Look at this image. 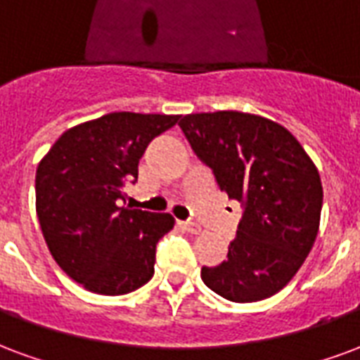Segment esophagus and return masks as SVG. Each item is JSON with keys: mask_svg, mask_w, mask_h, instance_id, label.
I'll list each match as a JSON object with an SVG mask.
<instances>
[{"mask_svg": "<svg viewBox=\"0 0 360 360\" xmlns=\"http://www.w3.org/2000/svg\"><path fill=\"white\" fill-rule=\"evenodd\" d=\"M180 226H182L186 232H190V234H199V232H201V226H199L198 222H180Z\"/></svg>", "mask_w": 360, "mask_h": 360, "instance_id": "34e87169", "label": "esophagus"}]
</instances>
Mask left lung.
<instances>
[{"mask_svg": "<svg viewBox=\"0 0 360 360\" xmlns=\"http://www.w3.org/2000/svg\"><path fill=\"white\" fill-rule=\"evenodd\" d=\"M178 126L220 190L243 207L226 261L203 266L201 280L236 303L274 295L319 234L322 184L314 162L284 126L257 115L198 112Z\"/></svg>", "mask_w": 360, "mask_h": 360, "instance_id": "1", "label": "left lung"}]
</instances>
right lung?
<instances>
[{
    "instance_id": "right-lung-1",
    "label": "right lung",
    "mask_w": 360,
    "mask_h": 360,
    "mask_svg": "<svg viewBox=\"0 0 360 360\" xmlns=\"http://www.w3.org/2000/svg\"><path fill=\"white\" fill-rule=\"evenodd\" d=\"M178 115L109 112L70 128L36 170V212L51 255L75 282L101 295L148 284L157 241L172 230L169 212L120 207L138 162Z\"/></svg>"
}]
</instances>
